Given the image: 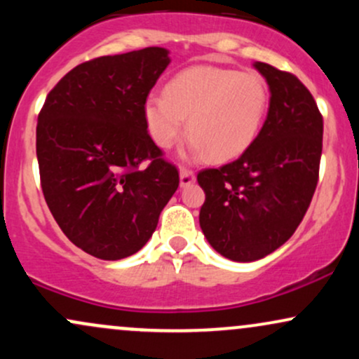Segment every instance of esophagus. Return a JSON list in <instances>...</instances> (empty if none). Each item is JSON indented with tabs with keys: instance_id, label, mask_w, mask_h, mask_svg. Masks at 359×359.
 Masks as SVG:
<instances>
[{
	"instance_id": "34e87169",
	"label": "esophagus",
	"mask_w": 359,
	"mask_h": 359,
	"mask_svg": "<svg viewBox=\"0 0 359 359\" xmlns=\"http://www.w3.org/2000/svg\"><path fill=\"white\" fill-rule=\"evenodd\" d=\"M196 182V174L192 170H187V168H182L180 170V187H187Z\"/></svg>"
}]
</instances>
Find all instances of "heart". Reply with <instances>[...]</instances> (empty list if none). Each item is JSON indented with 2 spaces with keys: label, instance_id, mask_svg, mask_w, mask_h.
<instances>
[{
  "label": "heart",
  "instance_id": "1",
  "mask_svg": "<svg viewBox=\"0 0 359 359\" xmlns=\"http://www.w3.org/2000/svg\"><path fill=\"white\" fill-rule=\"evenodd\" d=\"M269 104V88L259 74L197 65L172 77L163 96H148L143 118L156 147H174L184 137L187 119L189 154L228 162L253 145Z\"/></svg>",
  "mask_w": 359,
  "mask_h": 359
}]
</instances>
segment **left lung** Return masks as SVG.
Returning <instances> with one entry per match:
<instances>
[{
	"mask_svg": "<svg viewBox=\"0 0 359 359\" xmlns=\"http://www.w3.org/2000/svg\"><path fill=\"white\" fill-rule=\"evenodd\" d=\"M253 67L270 89L269 114L240 158L197 175L205 194V240L233 262L273 253L295 233L314 196L323 154V116L297 77L263 62Z\"/></svg>",
	"mask_w": 359,
	"mask_h": 359,
	"instance_id": "8db88e82",
	"label": "left lung"
}]
</instances>
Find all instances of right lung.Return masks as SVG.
I'll return each instance as SVG.
<instances>
[{
  "mask_svg": "<svg viewBox=\"0 0 359 359\" xmlns=\"http://www.w3.org/2000/svg\"><path fill=\"white\" fill-rule=\"evenodd\" d=\"M168 53L148 47L84 62L57 82L39 114L48 209L74 245L100 259L142 250L179 187V172L162 158L143 118ZM145 159L149 167L138 169Z\"/></svg>",
  "mask_w": 359,
  "mask_h": 359,
  "instance_id": "right-lung-1",
  "label": "right lung"
}]
</instances>
